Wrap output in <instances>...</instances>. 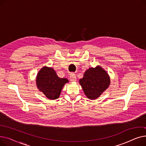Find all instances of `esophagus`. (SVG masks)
Masks as SVG:
<instances>
[{
	"mask_svg": "<svg viewBox=\"0 0 146 146\" xmlns=\"http://www.w3.org/2000/svg\"><path fill=\"white\" fill-rule=\"evenodd\" d=\"M70 80L72 82H76V76L74 74H72L70 76Z\"/></svg>",
	"mask_w": 146,
	"mask_h": 146,
	"instance_id": "34e87169",
	"label": "esophagus"
}]
</instances>
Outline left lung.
<instances>
[{
  "mask_svg": "<svg viewBox=\"0 0 146 146\" xmlns=\"http://www.w3.org/2000/svg\"><path fill=\"white\" fill-rule=\"evenodd\" d=\"M111 80L108 73L101 66L90 67L85 71L79 84L86 97L95 100L100 96L110 85Z\"/></svg>",
  "mask_w": 146,
  "mask_h": 146,
  "instance_id": "1",
  "label": "left lung"
}]
</instances>
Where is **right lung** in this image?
<instances>
[{
	"label": "right lung",
	"mask_w": 146,
	"mask_h": 146,
	"mask_svg": "<svg viewBox=\"0 0 146 146\" xmlns=\"http://www.w3.org/2000/svg\"><path fill=\"white\" fill-rule=\"evenodd\" d=\"M35 81L38 89L51 100L59 98L63 86L69 82L66 78H59L52 68L46 66L38 72Z\"/></svg>",
	"instance_id": "obj_1"
}]
</instances>
